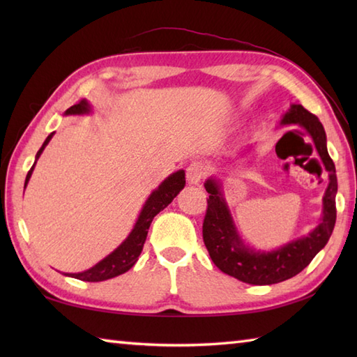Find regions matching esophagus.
Instances as JSON below:
<instances>
[{
    "instance_id": "34e87169",
    "label": "esophagus",
    "mask_w": 357,
    "mask_h": 357,
    "mask_svg": "<svg viewBox=\"0 0 357 357\" xmlns=\"http://www.w3.org/2000/svg\"><path fill=\"white\" fill-rule=\"evenodd\" d=\"M207 174V165L201 161H193L187 167V183L199 184Z\"/></svg>"
}]
</instances>
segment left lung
<instances>
[{
    "instance_id": "obj_1",
    "label": "left lung",
    "mask_w": 357,
    "mask_h": 357,
    "mask_svg": "<svg viewBox=\"0 0 357 357\" xmlns=\"http://www.w3.org/2000/svg\"><path fill=\"white\" fill-rule=\"evenodd\" d=\"M280 124L304 127L312 136L325 170L328 172V187L322 199V222L308 233V236L294 239L273 252H256L248 248L233 224L230 210L221 192V184L213 178L207 179L204 184L208 199L202 224V238L211 261L225 275L252 285L278 284L298 275L327 244L336 222V169L328 155L327 136L319 118L301 104H291L280 119Z\"/></svg>"
}]
</instances>
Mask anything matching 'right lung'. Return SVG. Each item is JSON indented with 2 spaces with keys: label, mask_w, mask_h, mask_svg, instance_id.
<instances>
[{
  "label": "right lung",
  "mask_w": 357,
  "mask_h": 357,
  "mask_svg": "<svg viewBox=\"0 0 357 357\" xmlns=\"http://www.w3.org/2000/svg\"><path fill=\"white\" fill-rule=\"evenodd\" d=\"M90 112H92L90 104L86 100H81L78 104H75V105H72V107L67 109L66 115H86V113H90ZM53 133H50L47 138H45L41 149L38 150L36 159L41 156L43 150L52 139ZM35 162L32 165V169H30L27 173L24 188L29 183L30 176H32V172L35 169ZM184 185H185V172L178 170V172L172 173L169 178L162 181L161 185H159L156 190L151 192L149 199L146 201V204H144V207L138 216V221H136V224L133 227V230L130 231V234H128L123 244H121L116 250H113L109 256H105L102 261L93 265L92 268L81 271V273H64V275L75 278V279H79V280H86V282H101V280L112 279V278L123 275V273L130 270L136 264V261H138V257L142 252L144 242H146L147 233H149V227H150L151 221H153V218L159 213V211L169 206V204L174 198H176L178 193L184 188Z\"/></svg>",
  "instance_id": "add662e5"
}]
</instances>
